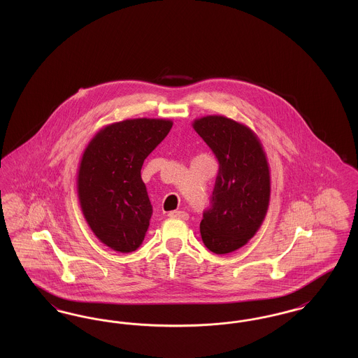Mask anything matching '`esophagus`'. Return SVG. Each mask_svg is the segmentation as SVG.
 I'll return each mask as SVG.
<instances>
[{"instance_id":"obj_1","label":"esophagus","mask_w":358,"mask_h":358,"mask_svg":"<svg viewBox=\"0 0 358 358\" xmlns=\"http://www.w3.org/2000/svg\"><path fill=\"white\" fill-rule=\"evenodd\" d=\"M168 216L171 219H178V220H187L189 219V215L185 210H173V212H169Z\"/></svg>"}]
</instances>
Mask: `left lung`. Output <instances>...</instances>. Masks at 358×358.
Returning a JSON list of instances; mask_svg holds the SVG:
<instances>
[{
	"mask_svg": "<svg viewBox=\"0 0 358 358\" xmlns=\"http://www.w3.org/2000/svg\"><path fill=\"white\" fill-rule=\"evenodd\" d=\"M192 126L219 161L210 208L200 224L201 238L209 251L231 254L255 236L267 215L271 196L267 155L255 131L244 123L206 115Z\"/></svg>",
	"mask_w": 358,
	"mask_h": 358,
	"instance_id": "left-lung-1",
	"label": "left lung"
}]
</instances>
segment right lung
<instances>
[{
    "instance_id": "add662e5",
    "label": "right lung",
    "mask_w": 358,
    "mask_h": 358,
    "mask_svg": "<svg viewBox=\"0 0 358 358\" xmlns=\"http://www.w3.org/2000/svg\"><path fill=\"white\" fill-rule=\"evenodd\" d=\"M171 126L164 118L114 122L82 154L76 180L82 213L94 235L117 252L136 251L146 236L153 206L141 169Z\"/></svg>"
}]
</instances>
